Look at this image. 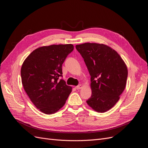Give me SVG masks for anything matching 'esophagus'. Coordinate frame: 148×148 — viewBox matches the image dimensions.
<instances>
[{
    "label": "esophagus",
    "instance_id": "34e87169",
    "mask_svg": "<svg viewBox=\"0 0 148 148\" xmlns=\"http://www.w3.org/2000/svg\"><path fill=\"white\" fill-rule=\"evenodd\" d=\"M82 88V84H79V85H78V86H76V89H80Z\"/></svg>",
    "mask_w": 148,
    "mask_h": 148
}]
</instances>
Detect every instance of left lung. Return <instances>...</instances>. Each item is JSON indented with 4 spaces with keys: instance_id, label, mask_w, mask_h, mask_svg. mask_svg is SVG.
Segmentation results:
<instances>
[{
    "instance_id": "8db88e82",
    "label": "left lung",
    "mask_w": 148,
    "mask_h": 148,
    "mask_svg": "<svg viewBox=\"0 0 148 148\" xmlns=\"http://www.w3.org/2000/svg\"><path fill=\"white\" fill-rule=\"evenodd\" d=\"M91 76L92 95L86 101L98 112L113 107L125 88L128 70L122 57L113 49L103 44L76 45Z\"/></svg>"
}]
</instances>
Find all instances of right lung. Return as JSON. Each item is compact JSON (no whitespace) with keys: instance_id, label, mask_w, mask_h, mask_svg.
Listing matches in <instances>:
<instances>
[{"instance_id":"right-lung-1","label":"right lung","mask_w":148,"mask_h":148,"mask_svg":"<svg viewBox=\"0 0 148 148\" xmlns=\"http://www.w3.org/2000/svg\"><path fill=\"white\" fill-rule=\"evenodd\" d=\"M74 49L72 44L42 46L35 49L21 69V82L33 104L46 114L56 113L65 104L71 88L62 77V66Z\"/></svg>"}]
</instances>
